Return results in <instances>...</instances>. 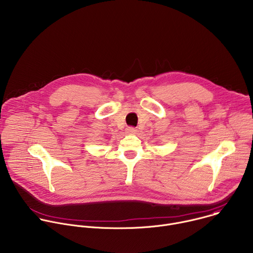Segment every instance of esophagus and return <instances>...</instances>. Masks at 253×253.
Segmentation results:
<instances>
[{
	"instance_id": "34e87169",
	"label": "esophagus",
	"mask_w": 253,
	"mask_h": 253,
	"mask_svg": "<svg viewBox=\"0 0 253 253\" xmlns=\"http://www.w3.org/2000/svg\"><path fill=\"white\" fill-rule=\"evenodd\" d=\"M136 131H137V130H136L134 127H128V128H127V133H129V134H135Z\"/></svg>"
}]
</instances>
